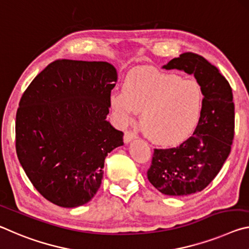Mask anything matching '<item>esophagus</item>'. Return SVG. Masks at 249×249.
<instances>
[{"mask_svg": "<svg viewBox=\"0 0 249 249\" xmlns=\"http://www.w3.org/2000/svg\"><path fill=\"white\" fill-rule=\"evenodd\" d=\"M136 138H137V134L133 131H125L124 137V143H129L130 141L136 139Z\"/></svg>", "mask_w": 249, "mask_h": 249, "instance_id": "34e87169", "label": "esophagus"}]
</instances>
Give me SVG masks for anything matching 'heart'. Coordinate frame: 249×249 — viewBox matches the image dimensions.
Here are the masks:
<instances>
[{"label": "heart", "mask_w": 249, "mask_h": 249, "mask_svg": "<svg viewBox=\"0 0 249 249\" xmlns=\"http://www.w3.org/2000/svg\"><path fill=\"white\" fill-rule=\"evenodd\" d=\"M110 106L122 125L132 124L141 112L145 136L158 144L172 145L185 140L196 128L203 92L193 78L139 68L125 77L122 91L112 93Z\"/></svg>", "instance_id": "obj_1"}]
</instances>
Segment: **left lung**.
Returning <instances> with one entry per match:
<instances>
[{
	"label": "left lung",
	"mask_w": 249,
	"mask_h": 249,
	"mask_svg": "<svg viewBox=\"0 0 249 249\" xmlns=\"http://www.w3.org/2000/svg\"><path fill=\"white\" fill-rule=\"evenodd\" d=\"M194 75L202 88V113L192 137L177 148L154 149L148 180L162 194L183 196L201 192L221 171L234 139L231 88L204 57L184 53L162 66Z\"/></svg>",
	"instance_id": "left-lung-1"
}]
</instances>
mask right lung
<instances>
[{"mask_svg":"<svg viewBox=\"0 0 249 249\" xmlns=\"http://www.w3.org/2000/svg\"><path fill=\"white\" fill-rule=\"evenodd\" d=\"M118 79L107 62L58 59L35 77L16 112V153L32 184L62 207L88 203L105 159L124 144L106 120Z\"/></svg>","mask_w":249,"mask_h":249,"instance_id":"right-lung-1","label":"right lung"}]
</instances>
